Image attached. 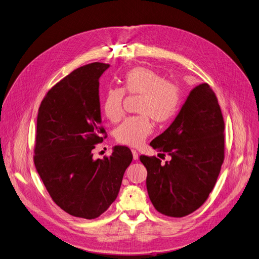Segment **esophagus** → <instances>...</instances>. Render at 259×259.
<instances>
[{
	"mask_svg": "<svg viewBox=\"0 0 259 259\" xmlns=\"http://www.w3.org/2000/svg\"><path fill=\"white\" fill-rule=\"evenodd\" d=\"M132 153H133V159H134V160H138V152L136 151V150H134V149H133V150H132Z\"/></svg>",
	"mask_w": 259,
	"mask_h": 259,
	"instance_id": "1",
	"label": "esophagus"
}]
</instances>
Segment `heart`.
Instances as JSON below:
<instances>
[{"mask_svg":"<svg viewBox=\"0 0 259 259\" xmlns=\"http://www.w3.org/2000/svg\"><path fill=\"white\" fill-rule=\"evenodd\" d=\"M123 88H110L103 98V110L107 119L119 122L124 114L125 94L140 96L137 106L139 115L127 117L116 127L114 136L117 143L130 147H138L151 134V119L165 124L174 119L180 107L179 86L166 81L161 73L146 67H136L122 77Z\"/></svg>","mask_w":259,"mask_h":259,"instance_id":"heart-1","label":"heart"}]
</instances>
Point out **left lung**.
<instances>
[{"mask_svg":"<svg viewBox=\"0 0 259 259\" xmlns=\"http://www.w3.org/2000/svg\"><path fill=\"white\" fill-rule=\"evenodd\" d=\"M225 122L217 97L207 83L194 88L168 128L150 143L170 161L140 155L147 168V190L154 208L184 217L204 203L225 159Z\"/></svg>","mask_w":259,"mask_h":259,"instance_id":"8db88e82","label":"left lung"}]
</instances>
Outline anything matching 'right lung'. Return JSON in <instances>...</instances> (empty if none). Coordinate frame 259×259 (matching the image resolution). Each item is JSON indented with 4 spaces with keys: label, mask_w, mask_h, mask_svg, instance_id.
Instances as JSON below:
<instances>
[{
    "label": "right lung",
    "mask_w": 259,
    "mask_h": 259,
    "mask_svg": "<svg viewBox=\"0 0 259 259\" xmlns=\"http://www.w3.org/2000/svg\"><path fill=\"white\" fill-rule=\"evenodd\" d=\"M108 68V64L93 62L75 69L48 92L36 120L33 161L37 173L61 209L85 219L99 217L112 204L133 160L125 146H115L110 156L93 160L92 150L107 137L98 89Z\"/></svg>",
    "instance_id": "add662e5"
}]
</instances>
